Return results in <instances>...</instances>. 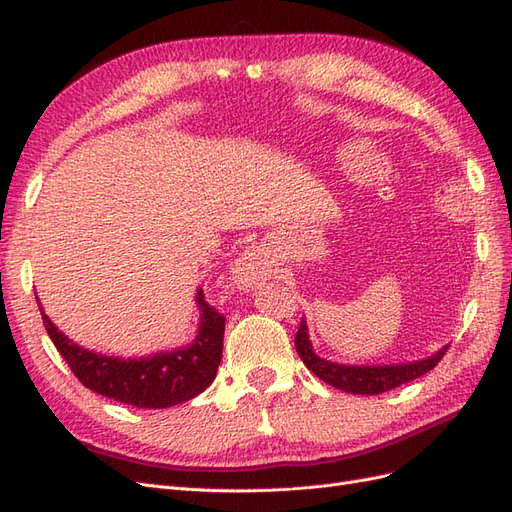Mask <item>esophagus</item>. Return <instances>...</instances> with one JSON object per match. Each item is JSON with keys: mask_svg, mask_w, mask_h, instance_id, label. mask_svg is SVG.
I'll list each match as a JSON object with an SVG mask.
<instances>
[{"mask_svg": "<svg viewBox=\"0 0 512 512\" xmlns=\"http://www.w3.org/2000/svg\"><path fill=\"white\" fill-rule=\"evenodd\" d=\"M269 275V269H267V262H264V256L258 248H250L245 250L237 264H235V271H233V277H235V286L239 290H250L254 288L256 284H260V281L267 279Z\"/></svg>", "mask_w": 512, "mask_h": 512, "instance_id": "34e87169", "label": "esophagus"}]
</instances>
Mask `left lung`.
<instances>
[{
  "mask_svg": "<svg viewBox=\"0 0 512 512\" xmlns=\"http://www.w3.org/2000/svg\"><path fill=\"white\" fill-rule=\"evenodd\" d=\"M294 345L298 356H301V360L313 375L320 377L324 383L337 387V390L362 396L383 394L387 390H394V387L402 383H409L421 375L430 373V370L440 362V358L445 356V351L449 347L445 345L428 358L402 364H339L315 354L305 317L301 320V326H298Z\"/></svg>",
  "mask_w": 512,
  "mask_h": 512,
  "instance_id": "left-lung-1",
  "label": "left lung"
}]
</instances>
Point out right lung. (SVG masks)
<instances>
[{
    "label": "right lung",
    "mask_w": 512,
    "mask_h": 512,
    "mask_svg": "<svg viewBox=\"0 0 512 512\" xmlns=\"http://www.w3.org/2000/svg\"><path fill=\"white\" fill-rule=\"evenodd\" d=\"M35 301L48 337L80 383L95 394L137 409H167L199 396L216 379L222 360L224 317L205 303L201 288L195 292L199 307L195 339L182 347L139 358L108 356L78 345L52 324L38 296Z\"/></svg>",
    "instance_id": "1"
}]
</instances>
